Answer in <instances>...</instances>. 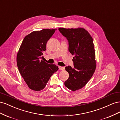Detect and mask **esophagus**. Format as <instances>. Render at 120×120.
<instances>
[{
    "label": "esophagus",
    "instance_id": "1",
    "mask_svg": "<svg viewBox=\"0 0 120 120\" xmlns=\"http://www.w3.org/2000/svg\"><path fill=\"white\" fill-rule=\"evenodd\" d=\"M59 70H61V71H64L65 70L64 67H59Z\"/></svg>",
    "mask_w": 120,
    "mask_h": 120
}]
</instances>
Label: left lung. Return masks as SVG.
Returning <instances> with one entry per match:
<instances>
[{"mask_svg":"<svg viewBox=\"0 0 120 120\" xmlns=\"http://www.w3.org/2000/svg\"><path fill=\"white\" fill-rule=\"evenodd\" d=\"M59 30L68 41V51L74 55V68L66 67L69 74L64 85L72 91L83 88L92 78L96 68L95 50L93 39L83 28H59Z\"/></svg>","mask_w":120,"mask_h":120,"instance_id":"8db88e82","label":"left lung"}]
</instances>
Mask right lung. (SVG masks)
Returning <instances> with one entry per match:
<instances>
[{"instance_id":"1","label":"right lung","mask_w":120,"mask_h":120,"mask_svg":"<svg viewBox=\"0 0 120 120\" xmlns=\"http://www.w3.org/2000/svg\"><path fill=\"white\" fill-rule=\"evenodd\" d=\"M56 29H43L34 31L25 37L16 57L17 66L28 86L35 91L44 89L50 77L59 68L42 60L46 45Z\"/></svg>"}]
</instances>
